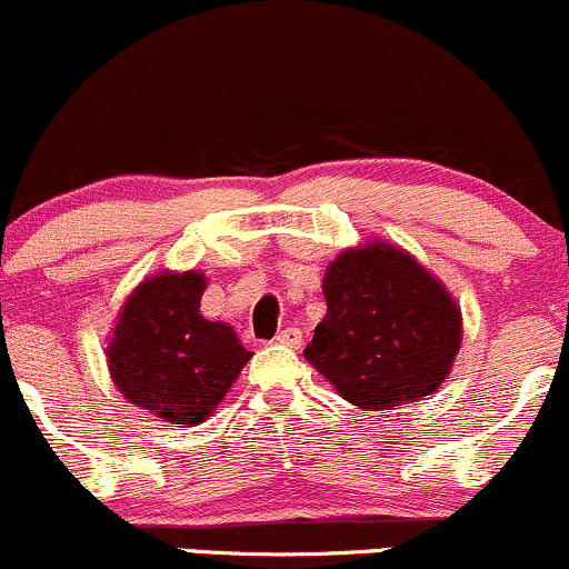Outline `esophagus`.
I'll return each instance as SVG.
<instances>
[{
	"instance_id": "esophagus-1",
	"label": "esophagus",
	"mask_w": 569,
	"mask_h": 569,
	"mask_svg": "<svg viewBox=\"0 0 569 569\" xmlns=\"http://www.w3.org/2000/svg\"><path fill=\"white\" fill-rule=\"evenodd\" d=\"M276 342H278V345H283V348H293V350H299V348H302V331L293 329V326H289V329L280 331V335L276 337Z\"/></svg>"
}]
</instances>
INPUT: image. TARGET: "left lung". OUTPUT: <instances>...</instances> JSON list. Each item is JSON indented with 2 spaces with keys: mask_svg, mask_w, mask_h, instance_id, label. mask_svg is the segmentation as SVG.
Masks as SVG:
<instances>
[{
  "mask_svg": "<svg viewBox=\"0 0 569 569\" xmlns=\"http://www.w3.org/2000/svg\"><path fill=\"white\" fill-rule=\"evenodd\" d=\"M326 316L305 358L352 407L398 409L447 380L462 342V312L426 264L371 238L326 267Z\"/></svg>",
  "mask_w": 569,
  "mask_h": 569,
  "instance_id": "8db88e82",
  "label": "left lung"
}]
</instances>
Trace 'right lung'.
<instances>
[{
    "label": "right lung",
    "instance_id": "right-lung-1",
    "mask_svg": "<svg viewBox=\"0 0 569 569\" xmlns=\"http://www.w3.org/2000/svg\"><path fill=\"white\" fill-rule=\"evenodd\" d=\"M206 286L200 270L143 278L122 302L107 342L117 390L173 428L206 422L253 356L230 323L202 318Z\"/></svg>",
    "mask_w": 569,
    "mask_h": 569
}]
</instances>
